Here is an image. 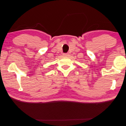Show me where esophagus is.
<instances>
[{
  "label": "esophagus",
  "mask_w": 126,
  "mask_h": 126,
  "mask_svg": "<svg viewBox=\"0 0 126 126\" xmlns=\"http://www.w3.org/2000/svg\"><path fill=\"white\" fill-rule=\"evenodd\" d=\"M63 56H68V54H63Z\"/></svg>",
  "instance_id": "esophagus-1"
}]
</instances>
